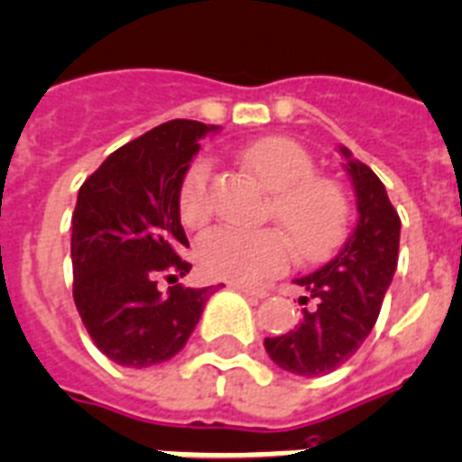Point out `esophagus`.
Wrapping results in <instances>:
<instances>
[{
	"instance_id": "1",
	"label": "esophagus",
	"mask_w": 462,
	"mask_h": 462,
	"mask_svg": "<svg viewBox=\"0 0 462 462\" xmlns=\"http://www.w3.org/2000/svg\"><path fill=\"white\" fill-rule=\"evenodd\" d=\"M231 288L243 292V295L247 297H254V300H264V297H269V292H266L264 288H253V285H243V283H231Z\"/></svg>"
}]
</instances>
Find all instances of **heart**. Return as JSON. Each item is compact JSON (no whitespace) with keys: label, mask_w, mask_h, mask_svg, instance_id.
<instances>
[{"label":"heart","mask_w":462,"mask_h":462,"mask_svg":"<svg viewBox=\"0 0 462 462\" xmlns=\"http://www.w3.org/2000/svg\"><path fill=\"white\" fill-rule=\"evenodd\" d=\"M240 162L266 190H272L269 215L291 236L297 254L323 259L340 245L349 224V205L333 179L314 174V160L297 141L264 136L240 151ZM208 160L190 162L179 184L177 208L184 226L198 228L209 217ZM196 259L212 278L254 283L281 272L291 259V243L276 228L238 231L215 226L196 243Z\"/></svg>","instance_id":"heart-1"}]
</instances>
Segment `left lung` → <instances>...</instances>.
Listing matches in <instances>:
<instances>
[{"label":"left lung","instance_id":"8db88e82","mask_svg":"<svg viewBox=\"0 0 462 462\" xmlns=\"http://www.w3.org/2000/svg\"><path fill=\"white\" fill-rule=\"evenodd\" d=\"M356 196V226L328 264L295 278L307 297L302 321L291 333L266 337L269 359L288 373L319 377L352 359L371 335L399 259L402 219L392 208L383 181L352 151L337 146Z\"/></svg>","mask_w":462,"mask_h":462}]
</instances>
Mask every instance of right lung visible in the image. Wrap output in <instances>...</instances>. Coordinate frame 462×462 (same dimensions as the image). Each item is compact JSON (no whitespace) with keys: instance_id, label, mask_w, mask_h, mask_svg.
<instances>
[{"instance_id":"add662e5","label":"right lung","mask_w":462,"mask_h":462,"mask_svg":"<svg viewBox=\"0 0 462 462\" xmlns=\"http://www.w3.org/2000/svg\"><path fill=\"white\" fill-rule=\"evenodd\" d=\"M217 125L171 120L103 160L72 212V297L87 333L113 364L148 368L170 361L196 330L217 291L158 278L190 272L179 184Z\"/></svg>"}]
</instances>
